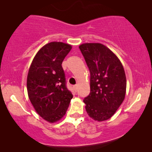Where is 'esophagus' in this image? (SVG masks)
<instances>
[{
  "instance_id": "obj_1",
  "label": "esophagus",
  "mask_w": 152,
  "mask_h": 152,
  "mask_svg": "<svg viewBox=\"0 0 152 152\" xmlns=\"http://www.w3.org/2000/svg\"><path fill=\"white\" fill-rule=\"evenodd\" d=\"M73 88H74V90L77 92V89H78V86H77V85H75V86H73Z\"/></svg>"
}]
</instances>
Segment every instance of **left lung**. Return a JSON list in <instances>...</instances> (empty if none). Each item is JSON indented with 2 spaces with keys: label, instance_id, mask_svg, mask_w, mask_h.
<instances>
[{
  "label": "left lung",
  "instance_id": "obj_1",
  "mask_svg": "<svg viewBox=\"0 0 152 152\" xmlns=\"http://www.w3.org/2000/svg\"><path fill=\"white\" fill-rule=\"evenodd\" d=\"M90 71V93L84 99L93 120L109 119L123 102L126 80L123 66L115 54L101 43L80 45Z\"/></svg>",
  "mask_w": 152,
  "mask_h": 152
}]
</instances>
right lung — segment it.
Listing matches in <instances>:
<instances>
[{"mask_svg":"<svg viewBox=\"0 0 152 152\" xmlns=\"http://www.w3.org/2000/svg\"><path fill=\"white\" fill-rule=\"evenodd\" d=\"M72 47L51 42L37 53L29 69L27 89L30 100L41 117L49 122L61 119L73 95L66 87L62 62Z\"/></svg>","mask_w":152,"mask_h":152,"instance_id":"1","label":"right lung"}]
</instances>
